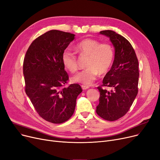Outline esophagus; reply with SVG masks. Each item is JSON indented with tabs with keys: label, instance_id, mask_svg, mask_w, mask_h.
Instances as JSON below:
<instances>
[{
	"label": "esophagus",
	"instance_id": "obj_1",
	"mask_svg": "<svg viewBox=\"0 0 160 160\" xmlns=\"http://www.w3.org/2000/svg\"><path fill=\"white\" fill-rule=\"evenodd\" d=\"M81 88H82V90H87L89 88V87L86 86V85H81Z\"/></svg>",
	"mask_w": 160,
	"mask_h": 160
}]
</instances>
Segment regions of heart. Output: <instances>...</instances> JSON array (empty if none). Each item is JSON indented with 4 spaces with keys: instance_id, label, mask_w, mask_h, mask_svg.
<instances>
[{
    "instance_id": "1",
    "label": "heart",
    "mask_w": 160,
    "mask_h": 160,
    "mask_svg": "<svg viewBox=\"0 0 160 160\" xmlns=\"http://www.w3.org/2000/svg\"><path fill=\"white\" fill-rule=\"evenodd\" d=\"M75 51L81 57H87L86 70L74 75L72 81L83 85H90L96 79L100 73H107L112 64L114 50L109 43H100L99 41L87 38L81 40L75 47ZM62 60L64 67L71 73L79 69L77 56L70 50L64 51Z\"/></svg>"
}]
</instances>
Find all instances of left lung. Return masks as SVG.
I'll list each match as a JSON object with an SVG mask.
<instances>
[{
    "mask_svg": "<svg viewBox=\"0 0 160 160\" xmlns=\"http://www.w3.org/2000/svg\"><path fill=\"white\" fill-rule=\"evenodd\" d=\"M100 33L109 37L115 54L111 70L98 87L100 96L96 113L104 120L114 121L126 115L138 95L139 62L132 45L124 37L109 30ZM106 87L112 90L108 91Z\"/></svg>",
    "mask_w": 160,
    "mask_h": 160,
    "instance_id": "obj_1",
    "label": "left lung"
}]
</instances>
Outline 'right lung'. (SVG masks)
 I'll return each mask as SVG.
<instances>
[{"mask_svg":"<svg viewBox=\"0 0 160 160\" xmlns=\"http://www.w3.org/2000/svg\"><path fill=\"white\" fill-rule=\"evenodd\" d=\"M75 34L51 30L36 38L23 60L25 90L38 115L53 124L69 120L82 90L78 84L66 87L69 76L62 55Z\"/></svg>","mask_w":160,"mask_h":160,"instance_id":"add662e5","label":"right lung"}]
</instances>
